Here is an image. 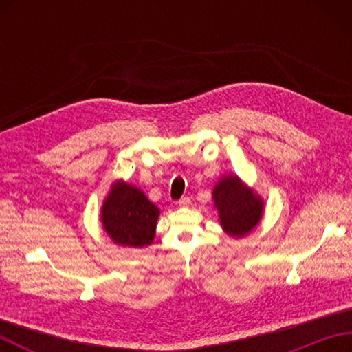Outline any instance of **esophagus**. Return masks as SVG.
Returning a JSON list of instances; mask_svg holds the SVG:
<instances>
[{
	"label": "esophagus",
	"mask_w": 352,
	"mask_h": 352,
	"mask_svg": "<svg viewBox=\"0 0 352 352\" xmlns=\"http://www.w3.org/2000/svg\"><path fill=\"white\" fill-rule=\"evenodd\" d=\"M178 206L180 207H189L190 206V198H182V199H178Z\"/></svg>",
	"instance_id": "esophagus-1"
}]
</instances>
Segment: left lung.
<instances>
[{
	"instance_id": "8db88e82",
	"label": "left lung",
	"mask_w": 352,
	"mask_h": 352,
	"mask_svg": "<svg viewBox=\"0 0 352 352\" xmlns=\"http://www.w3.org/2000/svg\"><path fill=\"white\" fill-rule=\"evenodd\" d=\"M213 201L221 226L231 237L248 234L263 214V199L236 175L221 178L213 188Z\"/></svg>"
}]
</instances>
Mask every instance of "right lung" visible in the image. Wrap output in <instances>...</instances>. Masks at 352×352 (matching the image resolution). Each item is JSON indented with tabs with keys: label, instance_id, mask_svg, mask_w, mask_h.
<instances>
[{
	"label": "right lung",
	"instance_id": "obj_1",
	"mask_svg": "<svg viewBox=\"0 0 352 352\" xmlns=\"http://www.w3.org/2000/svg\"><path fill=\"white\" fill-rule=\"evenodd\" d=\"M159 207L136 186L116 182L104 199L101 222L111 241L129 248L151 245L159 219Z\"/></svg>",
	"mask_w": 352,
	"mask_h": 352
}]
</instances>
